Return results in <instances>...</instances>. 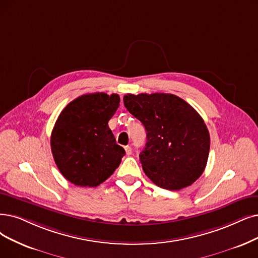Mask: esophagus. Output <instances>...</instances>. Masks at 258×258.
<instances>
[{
  "mask_svg": "<svg viewBox=\"0 0 258 258\" xmlns=\"http://www.w3.org/2000/svg\"><path fill=\"white\" fill-rule=\"evenodd\" d=\"M125 150H126L127 156H130V154H132V148H131L130 146H126V147H125Z\"/></svg>",
  "mask_w": 258,
  "mask_h": 258,
  "instance_id": "34e87169",
  "label": "esophagus"
}]
</instances>
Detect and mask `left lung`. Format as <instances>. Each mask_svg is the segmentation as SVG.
I'll return each mask as SVG.
<instances>
[{
  "instance_id": "left-lung-1",
  "label": "left lung",
  "mask_w": 258,
  "mask_h": 258,
  "mask_svg": "<svg viewBox=\"0 0 258 258\" xmlns=\"http://www.w3.org/2000/svg\"><path fill=\"white\" fill-rule=\"evenodd\" d=\"M123 105L146 129L140 161L154 184L179 190L201 176L209 159L210 133L189 104L173 94L142 93L125 95Z\"/></svg>"
}]
</instances>
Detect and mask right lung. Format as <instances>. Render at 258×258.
Segmentation results:
<instances>
[{
	"mask_svg": "<svg viewBox=\"0 0 258 258\" xmlns=\"http://www.w3.org/2000/svg\"><path fill=\"white\" fill-rule=\"evenodd\" d=\"M120 98L91 93L77 97L61 111L50 136L55 163L77 186L95 187L119 166L125 149L108 126Z\"/></svg>",
	"mask_w": 258,
	"mask_h": 258,
	"instance_id": "1",
	"label": "right lung"
}]
</instances>
